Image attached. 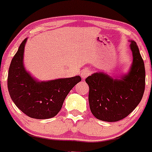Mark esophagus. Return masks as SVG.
Masks as SVG:
<instances>
[{
	"label": "esophagus",
	"instance_id": "1",
	"mask_svg": "<svg viewBox=\"0 0 152 152\" xmlns=\"http://www.w3.org/2000/svg\"><path fill=\"white\" fill-rule=\"evenodd\" d=\"M90 70H89L88 69H85V70H82L81 72V76H82V79H85L87 78L89 75H90Z\"/></svg>",
	"mask_w": 152,
	"mask_h": 152
}]
</instances>
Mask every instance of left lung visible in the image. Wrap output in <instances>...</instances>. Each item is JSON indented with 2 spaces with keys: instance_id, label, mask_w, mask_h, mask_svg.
Masks as SVG:
<instances>
[{
  "instance_id": "obj_1",
  "label": "left lung",
  "mask_w": 152,
  "mask_h": 152,
  "mask_svg": "<svg viewBox=\"0 0 152 152\" xmlns=\"http://www.w3.org/2000/svg\"><path fill=\"white\" fill-rule=\"evenodd\" d=\"M133 62L129 73L121 79H113L96 73L85 79L89 85V104L99 120L115 122L128 116L141 101L145 90V70L138 46L130 44Z\"/></svg>"
}]
</instances>
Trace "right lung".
Wrapping results in <instances>:
<instances>
[{"mask_svg":"<svg viewBox=\"0 0 152 152\" xmlns=\"http://www.w3.org/2000/svg\"><path fill=\"white\" fill-rule=\"evenodd\" d=\"M25 39L11 62L7 85L11 99L15 105L32 118L54 117L62 108L65 98L82 79L74 76L49 82H37L23 66Z\"/></svg>","mask_w":152,"mask_h":152,"instance_id":"1","label":"right lung"}]
</instances>
